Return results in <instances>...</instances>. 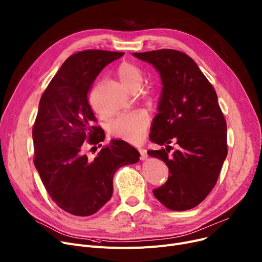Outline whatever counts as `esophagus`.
<instances>
[{
  "label": "esophagus",
  "mask_w": 262,
  "mask_h": 262,
  "mask_svg": "<svg viewBox=\"0 0 262 262\" xmlns=\"http://www.w3.org/2000/svg\"><path fill=\"white\" fill-rule=\"evenodd\" d=\"M139 151H140V155H141L140 159H141V160H145V159L147 158V151H146V149H144V148H139Z\"/></svg>",
  "instance_id": "esophagus-1"
}]
</instances>
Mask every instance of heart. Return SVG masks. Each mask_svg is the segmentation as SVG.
Segmentation results:
<instances>
[{
    "mask_svg": "<svg viewBox=\"0 0 262 262\" xmlns=\"http://www.w3.org/2000/svg\"><path fill=\"white\" fill-rule=\"evenodd\" d=\"M117 76L126 89L138 92L144 82V73L137 65L123 62L117 68ZM149 125V116L144 111L122 115L110 124L108 132L115 138L128 142L140 141Z\"/></svg>",
    "mask_w": 262,
    "mask_h": 262,
    "instance_id": "1",
    "label": "heart"
}]
</instances>
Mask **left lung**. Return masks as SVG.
<instances>
[{
    "label": "left lung",
    "mask_w": 262,
    "mask_h": 262,
    "mask_svg": "<svg viewBox=\"0 0 262 262\" xmlns=\"http://www.w3.org/2000/svg\"><path fill=\"white\" fill-rule=\"evenodd\" d=\"M133 55L151 64L162 82L149 139L165 148L147 152L164 161L168 179L152 194L171 211L190 210L210 194L228 155L226 122L217 94L184 52L160 49ZM171 141L178 149L169 155Z\"/></svg>",
    "instance_id": "left-lung-1"
}]
</instances>
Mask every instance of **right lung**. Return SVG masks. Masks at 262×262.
I'll use <instances>...</instances> for the list:
<instances>
[{"label":"right lung","instance_id":"add662e5","mask_svg":"<svg viewBox=\"0 0 262 262\" xmlns=\"http://www.w3.org/2000/svg\"><path fill=\"white\" fill-rule=\"evenodd\" d=\"M124 52L84 50L69 57L43 93L32 128L34 166L51 199L75 216L97 213L113 195L116 170L139 161V152L123 140H111L94 160L84 142L101 146L105 134L87 96L102 69Z\"/></svg>","mask_w":262,"mask_h":262}]
</instances>
